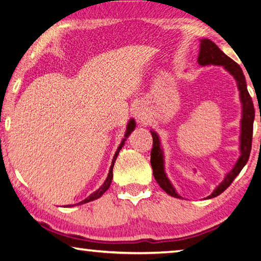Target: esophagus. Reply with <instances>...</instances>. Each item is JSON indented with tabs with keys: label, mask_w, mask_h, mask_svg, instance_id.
I'll return each instance as SVG.
<instances>
[{
	"label": "esophagus",
	"mask_w": 261,
	"mask_h": 261,
	"mask_svg": "<svg viewBox=\"0 0 261 261\" xmlns=\"http://www.w3.org/2000/svg\"><path fill=\"white\" fill-rule=\"evenodd\" d=\"M134 110H135V116H136V118H137V120H138L139 122L145 123V122H146V121L148 120V113H147V110H146V108H145L144 106L141 105V103L136 105V107H135Z\"/></svg>",
	"instance_id": "34e87169"
}]
</instances>
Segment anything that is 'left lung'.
<instances>
[{
	"mask_svg": "<svg viewBox=\"0 0 261 261\" xmlns=\"http://www.w3.org/2000/svg\"><path fill=\"white\" fill-rule=\"evenodd\" d=\"M198 63L200 65H221L227 71L233 76L237 82V87L240 91V98L242 102V120H241V137H240V151L241 156L238 159L235 167L226 175V177L220 183V185L215 188L206 199L218 197L222 193L229 185L232 183V180L236 178V176L241 173L243 167L246 165L249 160L251 146H252V134H253V121H254V107L249 92H247L246 82L244 73L242 69L235 61H232L230 57L227 56L220 48L215 45L210 39H201L200 40V50L198 55ZM153 137V148L151 152V165L153 169L154 178L158 184L165 190V191L171 197L182 198L176 192L175 188L171 185L170 180L168 179L165 171V161H163V151L160 145V139L155 131L151 130Z\"/></svg>",
	"mask_w": 261,
	"mask_h": 261,
	"instance_id": "left-lung-1",
	"label": "left lung"
}]
</instances>
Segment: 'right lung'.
I'll list each match as a JSON object with an SVG mask.
<instances>
[{
  "label": "right lung",
  "instance_id": "add662e5",
  "mask_svg": "<svg viewBox=\"0 0 261 261\" xmlns=\"http://www.w3.org/2000/svg\"><path fill=\"white\" fill-rule=\"evenodd\" d=\"M135 127H136V122H135L134 118H131V120L129 121V123H127L125 137H124V138H123L122 143L120 144V146H118L117 151H116V153H115V155H114V158H113V162H112V166H110L109 174H108V176H107V178H106L105 183H103L102 185H101V187H100L98 190H96L95 192L90 194V196H88L85 200L81 201V202H79V204H77V205H82V204H85V202H88V201H92V200L98 199V198H100L101 196H102V194L109 189L110 183H112V179H113V167H114V163H115V161H116V158H117V155H118V153H120V151L122 149L123 145H124V141L126 140V138H127V137H129V135L131 134V132L135 130ZM72 206H73V205H72Z\"/></svg>",
  "mask_w": 261,
  "mask_h": 261
}]
</instances>
